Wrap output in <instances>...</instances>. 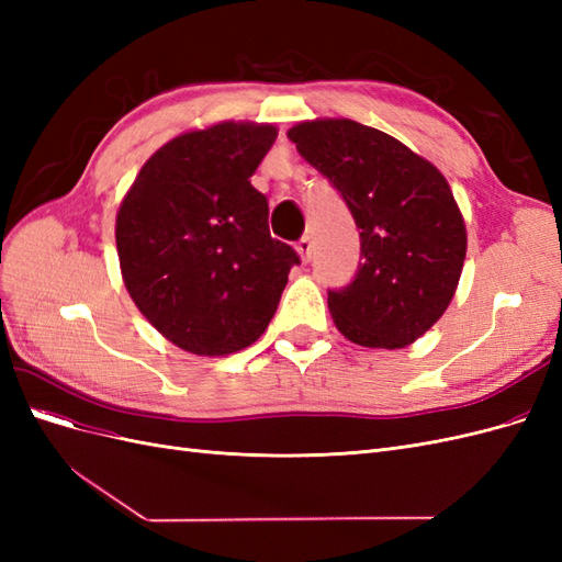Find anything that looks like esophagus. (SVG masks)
<instances>
[{"instance_id":"1","label":"esophagus","mask_w":562,"mask_h":562,"mask_svg":"<svg viewBox=\"0 0 562 562\" xmlns=\"http://www.w3.org/2000/svg\"><path fill=\"white\" fill-rule=\"evenodd\" d=\"M295 250L302 258V262H310L312 260V239H310V236H302V239L295 244Z\"/></svg>"}]
</instances>
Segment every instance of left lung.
<instances>
[{"instance_id": "8db88e82", "label": "left lung", "mask_w": 562, "mask_h": 562, "mask_svg": "<svg viewBox=\"0 0 562 562\" xmlns=\"http://www.w3.org/2000/svg\"><path fill=\"white\" fill-rule=\"evenodd\" d=\"M300 155L342 194L361 229L353 281L328 293L353 345L401 349L446 314L467 258V227L446 176L389 133L351 119L288 131Z\"/></svg>"}]
</instances>
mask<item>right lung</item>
<instances>
[{"label":"right lung","mask_w":562,"mask_h":562,"mask_svg":"<svg viewBox=\"0 0 562 562\" xmlns=\"http://www.w3.org/2000/svg\"><path fill=\"white\" fill-rule=\"evenodd\" d=\"M277 126L220 122L151 155L116 213V252L135 307L196 356L250 347L274 316L297 252L269 234L252 173Z\"/></svg>","instance_id":"obj_1"}]
</instances>
